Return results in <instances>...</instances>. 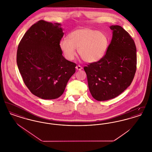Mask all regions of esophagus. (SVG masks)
<instances>
[{
	"mask_svg": "<svg viewBox=\"0 0 152 152\" xmlns=\"http://www.w3.org/2000/svg\"><path fill=\"white\" fill-rule=\"evenodd\" d=\"M76 69H77V70L80 71V70H81V69H83V67H82L81 66H80V65H77V66H76Z\"/></svg>",
	"mask_w": 152,
	"mask_h": 152,
	"instance_id": "1",
	"label": "esophagus"
}]
</instances>
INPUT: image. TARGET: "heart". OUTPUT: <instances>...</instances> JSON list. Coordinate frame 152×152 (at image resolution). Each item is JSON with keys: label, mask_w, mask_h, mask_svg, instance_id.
Wrapping results in <instances>:
<instances>
[{"label": "heart", "mask_w": 152, "mask_h": 152, "mask_svg": "<svg viewBox=\"0 0 152 152\" xmlns=\"http://www.w3.org/2000/svg\"><path fill=\"white\" fill-rule=\"evenodd\" d=\"M108 45V39L100 31L91 28L76 29L62 39L59 47L65 58L73 60L78 50L80 57L87 63H95L103 58Z\"/></svg>", "instance_id": "obj_1"}]
</instances>
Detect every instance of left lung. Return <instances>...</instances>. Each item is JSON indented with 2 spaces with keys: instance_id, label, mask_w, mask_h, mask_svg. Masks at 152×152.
I'll use <instances>...</instances> for the list:
<instances>
[{
  "instance_id": "8db88e82",
  "label": "left lung",
  "mask_w": 152,
  "mask_h": 152,
  "mask_svg": "<svg viewBox=\"0 0 152 152\" xmlns=\"http://www.w3.org/2000/svg\"><path fill=\"white\" fill-rule=\"evenodd\" d=\"M113 36L104 56L84 67L88 87L97 101H106L123 93L131 84L137 69L136 47L129 34L120 26H111Z\"/></svg>"
}]
</instances>
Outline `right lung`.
<instances>
[{
	"label": "right lung",
	"instance_id": "obj_1",
	"mask_svg": "<svg viewBox=\"0 0 152 152\" xmlns=\"http://www.w3.org/2000/svg\"><path fill=\"white\" fill-rule=\"evenodd\" d=\"M60 24L43 20L33 24L18 45L16 62L30 92L45 100L56 99L75 73L76 64L63 56L59 43L64 35Z\"/></svg>",
	"mask_w": 152,
	"mask_h": 152
}]
</instances>
